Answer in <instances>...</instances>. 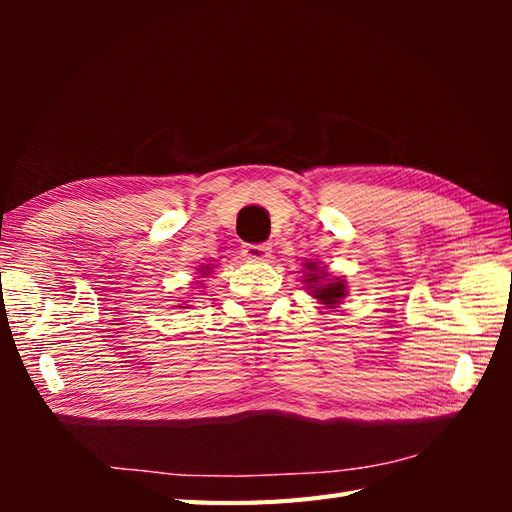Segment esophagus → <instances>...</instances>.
<instances>
[{
	"label": "esophagus",
	"mask_w": 512,
	"mask_h": 512,
	"mask_svg": "<svg viewBox=\"0 0 512 512\" xmlns=\"http://www.w3.org/2000/svg\"><path fill=\"white\" fill-rule=\"evenodd\" d=\"M242 253L248 257V259H266L268 253H270V244H244V250Z\"/></svg>",
	"instance_id": "obj_1"
}]
</instances>
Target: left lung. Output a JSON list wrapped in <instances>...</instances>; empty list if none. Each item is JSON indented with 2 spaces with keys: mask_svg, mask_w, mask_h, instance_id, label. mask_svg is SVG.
Here are the masks:
<instances>
[{
  "mask_svg": "<svg viewBox=\"0 0 512 512\" xmlns=\"http://www.w3.org/2000/svg\"><path fill=\"white\" fill-rule=\"evenodd\" d=\"M306 268L310 273L306 275V284L312 292L314 299H319L323 306L334 308L345 297V281L341 279H328L330 275L325 273V268H319L314 262H308Z\"/></svg>",
  "mask_w": 512,
  "mask_h": 512,
  "instance_id": "8db88e82",
  "label": "left lung"
}]
</instances>
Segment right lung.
Segmentation results:
<instances>
[{
  "label": "right lung",
  "mask_w": 512,
  "mask_h": 512,
  "mask_svg": "<svg viewBox=\"0 0 512 512\" xmlns=\"http://www.w3.org/2000/svg\"><path fill=\"white\" fill-rule=\"evenodd\" d=\"M202 270H204V268H202ZM206 273H209V270H206Z\"/></svg>",
  "instance_id": "right-lung-1"
}]
</instances>
